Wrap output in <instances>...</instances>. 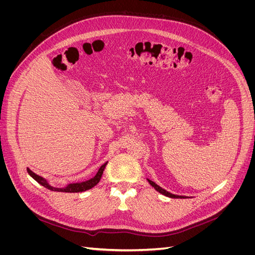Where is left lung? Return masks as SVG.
Returning a JSON list of instances; mask_svg holds the SVG:
<instances>
[{"label":"left lung","instance_id":"8db88e82","mask_svg":"<svg viewBox=\"0 0 255 255\" xmlns=\"http://www.w3.org/2000/svg\"><path fill=\"white\" fill-rule=\"evenodd\" d=\"M148 182L150 183V185H151L152 187L155 188L158 192H160V194H163L164 196H167V197H169V198H174V199H184V198H186L185 196H177V195L171 194V192H169V191L165 190L164 188H161L160 186H158L157 184H155V183H154V182L151 181V180H148Z\"/></svg>","mask_w":255,"mask_h":255}]
</instances>
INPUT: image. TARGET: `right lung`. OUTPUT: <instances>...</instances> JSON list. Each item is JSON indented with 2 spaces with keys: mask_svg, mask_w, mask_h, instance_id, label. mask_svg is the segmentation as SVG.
Instances as JSON below:
<instances>
[{
  "mask_svg": "<svg viewBox=\"0 0 255 255\" xmlns=\"http://www.w3.org/2000/svg\"><path fill=\"white\" fill-rule=\"evenodd\" d=\"M107 165V161L102 165L101 167H100L99 171L97 172V174L92 177V179L88 180V181H85V182H81V183H72V184H68L66 187H63V188H57V187H53L51 186V185L48 183L47 180H44L42 176H39L38 174L34 173L30 169L27 168V172L28 174L33 177V179L35 181H37L38 183H39L40 185H42V186H44L45 188H48L50 190H53V191H61V192H82V191H85V190H88L92 187H95L96 185L100 182V180H101L102 177V174H103V171L105 169V166Z\"/></svg>",
  "mask_w": 255,
  "mask_h": 255,
  "instance_id": "add662e5",
  "label": "right lung"
}]
</instances>
